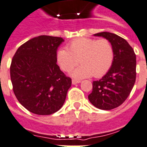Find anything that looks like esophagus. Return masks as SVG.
Here are the masks:
<instances>
[{
	"instance_id": "34e87169",
	"label": "esophagus",
	"mask_w": 147,
	"mask_h": 147,
	"mask_svg": "<svg viewBox=\"0 0 147 147\" xmlns=\"http://www.w3.org/2000/svg\"><path fill=\"white\" fill-rule=\"evenodd\" d=\"M80 82H81V81H79V80L72 79V81H71V83H72V84H78V83H80Z\"/></svg>"
}]
</instances>
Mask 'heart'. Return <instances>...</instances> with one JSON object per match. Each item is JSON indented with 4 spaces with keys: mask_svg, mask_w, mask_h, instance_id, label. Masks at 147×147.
<instances>
[{
    "mask_svg": "<svg viewBox=\"0 0 147 147\" xmlns=\"http://www.w3.org/2000/svg\"><path fill=\"white\" fill-rule=\"evenodd\" d=\"M66 48H60L57 53V62L61 69L69 71L78 63L82 65L71 71L76 78L94 76L100 78L110 69L114 59V51L107 39L96 40L80 38L69 43Z\"/></svg>",
    "mask_w": 147,
    "mask_h": 147,
    "instance_id": "heart-1",
    "label": "heart"
}]
</instances>
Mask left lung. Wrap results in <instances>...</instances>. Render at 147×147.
Returning <instances> with one entry per match:
<instances>
[{"label": "left lung", "instance_id": "1", "mask_svg": "<svg viewBox=\"0 0 147 147\" xmlns=\"http://www.w3.org/2000/svg\"><path fill=\"white\" fill-rule=\"evenodd\" d=\"M111 43L114 59L110 69L101 79L93 82V90L88 95L96 108L110 110L119 107L131 91L136 80V55L126 40L110 32L94 34Z\"/></svg>", "mask_w": 147, "mask_h": 147}]
</instances>
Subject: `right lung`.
<instances>
[{
    "label": "right lung",
    "mask_w": 147,
    "mask_h": 147,
    "mask_svg": "<svg viewBox=\"0 0 147 147\" xmlns=\"http://www.w3.org/2000/svg\"><path fill=\"white\" fill-rule=\"evenodd\" d=\"M59 37L40 35L18 48L10 65L13 90L18 101L36 115H51L65 102L71 80L57 64Z\"/></svg>",
    "instance_id": "add662e5"
}]
</instances>
